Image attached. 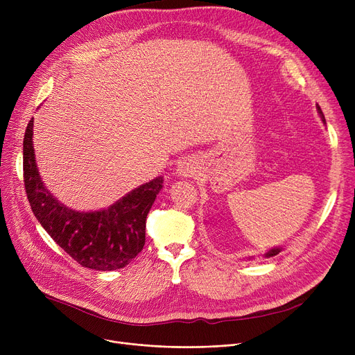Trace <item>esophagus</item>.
Instances as JSON below:
<instances>
[{
  "label": "esophagus",
  "instance_id": "obj_1",
  "mask_svg": "<svg viewBox=\"0 0 355 355\" xmlns=\"http://www.w3.org/2000/svg\"><path fill=\"white\" fill-rule=\"evenodd\" d=\"M198 166H197V162L193 161V159H184L178 164L177 166V174L180 177H191L197 173Z\"/></svg>",
  "mask_w": 355,
  "mask_h": 355
}]
</instances>
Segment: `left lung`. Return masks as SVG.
I'll use <instances>...</instances> for the list:
<instances>
[{
	"mask_svg": "<svg viewBox=\"0 0 355 355\" xmlns=\"http://www.w3.org/2000/svg\"><path fill=\"white\" fill-rule=\"evenodd\" d=\"M318 109V114H320V116H321V119H322V122L325 123V118H324V114H322V110H321V107L318 106L316 107ZM284 250V248H281V246H277V248H272V249H269L266 253H263V256L265 257H272V256H276V254H279ZM250 259H253V256H250V257H248V260H250Z\"/></svg>",
	"mask_w": 355,
	"mask_h": 355,
	"instance_id": "left-lung-1",
	"label": "left lung"
}]
</instances>
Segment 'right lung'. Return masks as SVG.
Masks as SVG:
<instances>
[{
  "mask_svg": "<svg viewBox=\"0 0 355 355\" xmlns=\"http://www.w3.org/2000/svg\"><path fill=\"white\" fill-rule=\"evenodd\" d=\"M23 168L35 218L79 265L93 270H116L129 265L142 250L146 216L162 189V177L139 185L107 209H69L47 190L40 177L33 146V118L24 135Z\"/></svg>",
  "mask_w": 355,
  "mask_h": 355,
  "instance_id": "add662e5",
  "label": "right lung"
}]
</instances>
